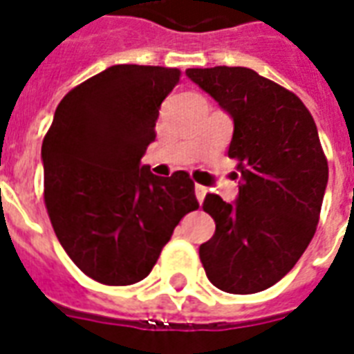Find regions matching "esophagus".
Returning <instances> with one entry per match:
<instances>
[{
	"label": "esophagus",
	"mask_w": 354,
	"mask_h": 354,
	"mask_svg": "<svg viewBox=\"0 0 354 354\" xmlns=\"http://www.w3.org/2000/svg\"><path fill=\"white\" fill-rule=\"evenodd\" d=\"M206 193H208V189H206L204 185H195V195H197V201L201 204H203L204 197H206Z\"/></svg>",
	"instance_id": "1"
}]
</instances>
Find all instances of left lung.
Here are the masks:
<instances>
[{
  "label": "left lung",
  "mask_w": 354,
  "mask_h": 354,
  "mask_svg": "<svg viewBox=\"0 0 354 354\" xmlns=\"http://www.w3.org/2000/svg\"><path fill=\"white\" fill-rule=\"evenodd\" d=\"M234 122L229 157L242 184L234 204L208 193L203 208L216 221L198 248L217 289L253 295L277 283L315 234L328 161L306 104L283 86L245 67L187 69Z\"/></svg>",
  "instance_id": "left-lung-1"
}]
</instances>
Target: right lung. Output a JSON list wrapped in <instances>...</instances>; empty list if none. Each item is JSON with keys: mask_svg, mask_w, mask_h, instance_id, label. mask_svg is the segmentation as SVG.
Masks as SVG:
<instances>
[{"mask_svg": "<svg viewBox=\"0 0 354 354\" xmlns=\"http://www.w3.org/2000/svg\"><path fill=\"white\" fill-rule=\"evenodd\" d=\"M180 71L112 65L67 93L44 135V204L57 240L103 285L144 279L180 219L197 210L185 170L140 165Z\"/></svg>", "mask_w": 354, "mask_h": 354, "instance_id": "right-lung-1", "label": "right lung"}]
</instances>
